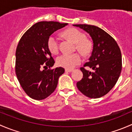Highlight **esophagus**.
I'll return each instance as SVG.
<instances>
[{
	"instance_id": "34e87169",
	"label": "esophagus",
	"mask_w": 132,
	"mask_h": 132,
	"mask_svg": "<svg viewBox=\"0 0 132 132\" xmlns=\"http://www.w3.org/2000/svg\"><path fill=\"white\" fill-rule=\"evenodd\" d=\"M73 71V70H70V69H66V70H65V71H66V72H70V73Z\"/></svg>"
}]
</instances>
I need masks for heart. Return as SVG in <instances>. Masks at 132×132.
Listing matches in <instances>:
<instances>
[{"label":"heart","instance_id":"heart-1","mask_svg":"<svg viewBox=\"0 0 132 132\" xmlns=\"http://www.w3.org/2000/svg\"><path fill=\"white\" fill-rule=\"evenodd\" d=\"M64 35L76 44L77 50L86 54L89 52L91 43L86 39V36L80 30L76 29H70L64 32ZM48 48L53 54H57L59 52V38L55 34L49 36L47 41ZM82 58L78 54H64L58 56L56 63L58 66L67 69H72L82 62Z\"/></svg>","mask_w":132,"mask_h":132}]
</instances>
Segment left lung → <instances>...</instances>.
<instances>
[{
  "mask_svg": "<svg viewBox=\"0 0 132 132\" xmlns=\"http://www.w3.org/2000/svg\"><path fill=\"white\" fill-rule=\"evenodd\" d=\"M88 33L93 43L89 62L81 68L83 78L77 83L80 91L90 98H98L107 94L116 84L122 68L121 53L114 38L103 29L94 25L76 24Z\"/></svg>",
  "mask_w": 132,
  "mask_h": 132,
  "instance_id": "obj_1",
  "label": "left lung"
}]
</instances>
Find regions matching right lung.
Segmentation results:
<instances>
[{"label":"right lung","mask_w":132,"mask_h":132,"mask_svg":"<svg viewBox=\"0 0 132 132\" xmlns=\"http://www.w3.org/2000/svg\"><path fill=\"white\" fill-rule=\"evenodd\" d=\"M68 23L39 22L22 36L16 50L15 71L23 91L36 100L45 99L56 89L64 69L52 67L55 61L48 48L49 36ZM43 68H45L43 70Z\"/></svg>","instance_id":"add662e5"}]
</instances>
